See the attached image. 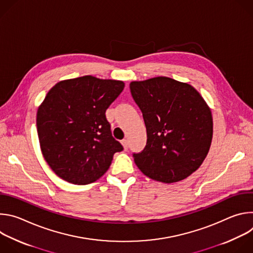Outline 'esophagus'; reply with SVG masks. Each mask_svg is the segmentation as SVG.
<instances>
[{"mask_svg":"<svg viewBox=\"0 0 253 253\" xmlns=\"http://www.w3.org/2000/svg\"><path fill=\"white\" fill-rule=\"evenodd\" d=\"M121 143H122V145H123V148H124V150H127L128 149V140H126V139H124V140H122L121 141Z\"/></svg>","mask_w":253,"mask_h":253,"instance_id":"obj_1","label":"esophagus"}]
</instances>
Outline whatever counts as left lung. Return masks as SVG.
<instances>
[{"mask_svg": "<svg viewBox=\"0 0 253 253\" xmlns=\"http://www.w3.org/2000/svg\"><path fill=\"white\" fill-rule=\"evenodd\" d=\"M130 90L147 131L145 148L133 154L135 164L156 181L187 178L200 167L211 145L209 106L194 87L168 77L133 81Z\"/></svg>", "mask_w": 253, "mask_h": 253, "instance_id": "obj_1", "label": "left lung"}]
</instances>
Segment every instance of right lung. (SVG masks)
Returning a JSON list of instances; mask_svg holds the SVG:
<instances>
[{
	"label": "right lung",
	"mask_w": 253,
	"mask_h": 253,
	"mask_svg": "<svg viewBox=\"0 0 253 253\" xmlns=\"http://www.w3.org/2000/svg\"><path fill=\"white\" fill-rule=\"evenodd\" d=\"M124 87L123 81L88 75L50 89L38 108L37 131L42 154L57 176L84 185L109 169L123 147L105 113Z\"/></svg>",
	"instance_id": "1"
}]
</instances>
